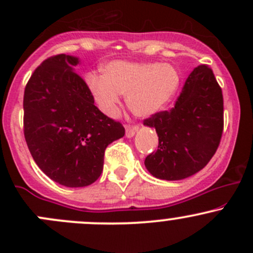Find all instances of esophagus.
<instances>
[{
	"label": "esophagus",
	"mask_w": 253,
	"mask_h": 253,
	"mask_svg": "<svg viewBox=\"0 0 253 253\" xmlns=\"http://www.w3.org/2000/svg\"><path fill=\"white\" fill-rule=\"evenodd\" d=\"M138 131V126H126V136L133 137L134 133Z\"/></svg>",
	"instance_id": "obj_1"
}]
</instances>
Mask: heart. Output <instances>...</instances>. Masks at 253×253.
I'll return each instance as SVG.
<instances>
[{"label": "heart", "instance_id": "obj_1", "mask_svg": "<svg viewBox=\"0 0 253 253\" xmlns=\"http://www.w3.org/2000/svg\"><path fill=\"white\" fill-rule=\"evenodd\" d=\"M89 88L99 108L115 116L121 96L127 95V108L139 117H148L165 108L174 98L180 75L168 63L114 61L103 76H90Z\"/></svg>", "mask_w": 253, "mask_h": 253}]
</instances>
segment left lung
I'll return each instance as SVG.
<instances>
[{
    "mask_svg": "<svg viewBox=\"0 0 253 253\" xmlns=\"http://www.w3.org/2000/svg\"><path fill=\"white\" fill-rule=\"evenodd\" d=\"M155 128L159 145L144 160L145 168L162 180H182L202 170L220 144L224 100L220 85L208 65H200L186 79L171 110L143 121Z\"/></svg>",
    "mask_w": 253,
    "mask_h": 253,
    "instance_id": "1",
    "label": "left lung"
}]
</instances>
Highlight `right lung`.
<instances>
[{"label": "right lung", "instance_id": "right-lung-1", "mask_svg": "<svg viewBox=\"0 0 253 253\" xmlns=\"http://www.w3.org/2000/svg\"><path fill=\"white\" fill-rule=\"evenodd\" d=\"M78 58L55 55L33 72L24 89L23 126L29 152L51 180L83 187L101 175L105 149L125 136L121 122L94 105Z\"/></svg>", "mask_w": 253, "mask_h": 253}]
</instances>
